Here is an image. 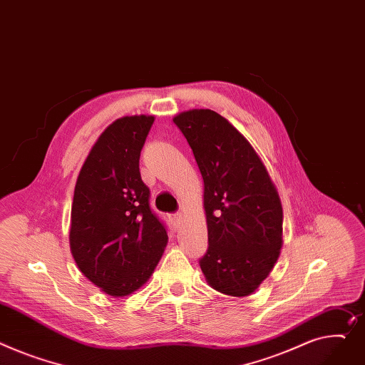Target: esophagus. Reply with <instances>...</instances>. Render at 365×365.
Wrapping results in <instances>:
<instances>
[{
  "label": "esophagus",
  "instance_id": "obj_1",
  "mask_svg": "<svg viewBox=\"0 0 365 365\" xmlns=\"http://www.w3.org/2000/svg\"><path fill=\"white\" fill-rule=\"evenodd\" d=\"M180 222H182V214L180 212H176V214L172 215V223H173L175 227H179Z\"/></svg>",
  "mask_w": 365,
  "mask_h": 365
}]
</instances>
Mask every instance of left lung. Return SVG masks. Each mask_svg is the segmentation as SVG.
I'll use <instances>...</instances> for the list:
<instances>
[{"mask_svg": "<svg viewBox=\"0 0 365 365\" xmlns=\"http://www.w3.org/2000/svg\"><path fill=\"white\" fill-rule=\"evenodd\" d=\"M204 180L208 250L200 259L208 284L248 297L270 274L283 245L277 189L247 138L212 110L178 114Z\"/></svg>", "mask_w": 365, "mask_h": 365, "instance_id": "8db88e82", "label": "left lung"}]
</instances>
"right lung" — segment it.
<instances>
[{"instance_id":"right-lung-1","label":"right lung","mask_w":365,"mask_h":365,"mask_svg":"<svg viewBox=\"0 0 365 365\" xmlns=\"http://www.w3.org/2000/svg\"><path fill=\"white\" fill-rule=\"evenodd\" d=\"M153 123L145 114L113 121L88 154L73 195L71 255L86 279L115 298L148 282L168 239L139 172Z\"/></svg>"}]
</instances>
